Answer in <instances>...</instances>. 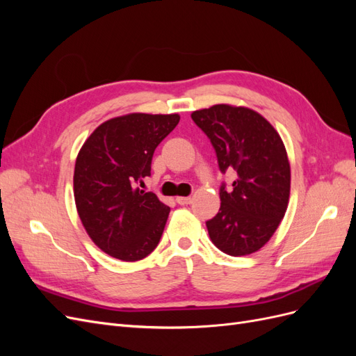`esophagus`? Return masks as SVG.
<instances>
[{
	"label": "esophagus",
	"instance_id": "obj_1",
	"mask_svg": "<svg viewBox=\"0 0 356 356\" xmlns=\"http://www.w3.org/2000/svg\"><path fill=\"white\" fill-rule=\"evenodd\" d=\"M175 200H177L178 204H188L191 202L190 197H184V196H178Z\"/></svg>",
	"mask_w": 356,
	"mask_h": 356
}]
</instances>
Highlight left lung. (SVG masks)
<instances>
[{"instance_id":"1","label":"left lung","mask_w":356,"mask_h":356,"mask_svg":"<svg viewBox=\"0 0 356 356\" xmlns=\"http://www.w3.org/2000/svg\"><path fill=\"white\" fill-rule=\"evenodd\" d=\"M209 138L225 174L236 172L233 190L220 187L221 207L207 227L212 243L232 257L252 254L276 232L288 208L291 169L275 127L245 106L213 105L191 114Z\"/></svg>"}]
</instances>
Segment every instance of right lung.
<instances>
[{"label": "right lung", "mask_w": 356, "mask_h": 356, "mask_svg": "<svg viewBox=\"0 0 356 356\" xmlns=\"http://www.w3.org/2000/svg\"><path fill=\"white\" fill-rule=\"evenodd\" d=\"M178 122V114L111 118L95 129L75 160L80 220L90 239L118 260H143L159 245L170 208L136 186L152 175L154 149Z\"/></svg>", "instance_id": "right-lung-1"}]
</instances>
